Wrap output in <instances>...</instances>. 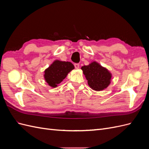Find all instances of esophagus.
Here are the masks:
<instances>
[{"label": "esophagus", "instance_id": "esophagus-1", "mask_svg": "<svg viewBox=\"0 0 149 149\" xmlns=\"http://www.w3.org/2000/svg\"><path fill=\"white\" fill-rule=\"evenodd\" d=\"M74 66L75 67V68L78 69V68H79V63H74Z\"/></svg>", "mask_w": 149, "mask_h": 149}]
</instances>
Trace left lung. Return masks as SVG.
<instances>
[{"mask_svg": "<svg viewBox=\"0 0 149 149\" xmlns=\"http://www.w3.org/2000/svg\"><path fill=\"white\" fill-rule=\"evenodd\" d=\"M89 86L95 91H101L111 83V74L108 70L94 61L81 67Z\"/></svg>", "mask_w": 149, "mask_h": 149, "instance_id": "left-lung-1", "label": "left lung"}]
</instances>
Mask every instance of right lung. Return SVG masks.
<instances>
[{"instance_id": "right-lung-1", "label": "right lung", "mask_w": 149, "mask_h": 149, "mask_svg": "<svg viewBox=\"0 0 149 149\" xmlns=\"http://www.w3.org/2000/svg\"><path fill=\"white\" fill-rule=\"evenodd\" d=\"M74 68L71 62L56 60L45 71V79L50 86L55 88Z\"/></svg>"}]
</instances>
